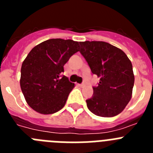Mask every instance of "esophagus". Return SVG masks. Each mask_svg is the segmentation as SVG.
Segmentation results:
<instances>
[{"instance_id":"esophagus-1","label":"esophagus","mask_w":153,"mask_h":153,"mask_svg":"<svg viewBox=\"0 0 153 153\" xmlns=\"http://www.w3.org/2000/svg\"><path fill=\"white\" fill-rule=\"evenodd\" d=\"M79 86H80V87H83V86H85L86 85H85L84 83H81V84H79Z\"/></svg>"}]
</instances>
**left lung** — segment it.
<instances>
[{
  "label": "left lung",
  "mask_w": 153,
  "mask_h": 153,
  "mask_svg": "<svg viewBox=\"0 0 153 153\" xmlns=\"http://www.w3.org/2000/svg\"><path fill=\"white\" fill-rule=\"evenodd\" d=\"M79 52L93 74L100 77L93 94L86 100L93 114L113 117L125 109L131 100L134 85L132 65L122 50L103 41L79 42Z\"/></svg>",
  "instance_id": "obj_1"
}]
</instances>
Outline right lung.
<instances>
[{
	"label": "right lung",
	"mask_w": 153,
	"mask_h": 153,
	"mask_svg": "<svg viewBox=\"0 0 153 153\" xmlns=\"http://www.w3.org/2000/svg\"><path fill=\"white\" fill-rule=\"evenodd\" d=\"M79 42L50 39L34 47L21 66V88L27 104L42 114L64 106L74 83L62 75L63 66L79 51Z\"/></svg>",
	"instance_id": "add662e5"
}]
</instances>
